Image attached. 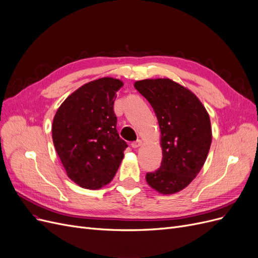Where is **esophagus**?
<instances>
[{
	"mask_svg": "<svg viewBox=\"0 0 258 258\" xmlns=\"http://www.w3.org/2000/svg\"><path fill=\"white\" fill-rule=\"evenodd\" d=\"M141 145H143V141L139 140V139H138V140H136V141H134V143H132V147L134 148V149L141 147Z\"/></svg>",
	"mask_w": 258,
	"mask_h": 258,
	"instance_id": "34e87169",
	"label": "esophagus"
}]
</instances>
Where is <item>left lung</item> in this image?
Segmentation results:
<instances>
[{
    "label": "left lung",
    "instance_id": "obj_1",
    "mask_svg": "<svg viewBox=\"0 0 258 258\" xmlns=\"http://www.w3.org/2000/svg\"><path fill=\"white\" fill-rule=\"evenodd\" d=\"M134 87L152 106L161 130L162 163L146 180L161 194L180 192L207 160L212 140L209 114L193 92L171 79L139 80Z\"/></svg>",
    "mask_w": 258,
    "mask_h": 258
}]
</instances>
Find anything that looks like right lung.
<instances>
[{
  "label": "right lung",
  "instance_id": "add662e5",
  "mask_svg": "<svg viewBox=\"0 0 258 258\" xmlns=\"http://www.w3.org/2000/svg\"><path fill=\"white\" fill-rule=\"evenodd\" d=\"M123 86L119 79L99 78L72 93L52 123L55 151L71 180L97 189L113 179L127 145L117 131L113 103Z\"/></svg>",
  "mask_w": 258,
  "mask_h": 258
}]
</instances>
